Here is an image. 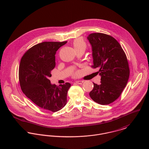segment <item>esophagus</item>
<instances>
[{
	"label": "esophagus",
	"mask_w": 149,
	"mask_h": 149,
	"mask_svg": "<svg viewBox=\"0 0 149 149\" xmlns=\"http://www.w3.org/2000/svg\"><path fill=\"white\" fill-rule=\"evenodd\" d=\"M83 82H84L83 81H76V84H79V85L82 84Z\"/></svg>",
	"instance_id": "34e87169"
}]
</instances>
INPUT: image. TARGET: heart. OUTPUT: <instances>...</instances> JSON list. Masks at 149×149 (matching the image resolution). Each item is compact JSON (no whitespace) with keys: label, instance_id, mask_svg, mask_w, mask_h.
Here are the masks:
<instances>
[{"label":"heart","instance_id":"obj_1","mask_svg":"<svg viewBox=\"0 0 149 149\" xmlns=\"http://www.w3.org/2000/svg\"><path fill=\"white\" fill-rule=\"evenodd\" d=\"M73 46L75 50L81 48L85 49L86 48V43L82 38H78L73 41Z\"/></svg>","mask_w":149,"mask_h":149}]
</instances>
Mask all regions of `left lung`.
Masks as SVG:
<instances>
[{
  "label": "left lung",
  "mask_w": 149,
  "mask_h": 149,
  "mask_svg": "<svg viewBox=\"0 0 149 149\" xmlns=\"http://www.w3.org/2000/svg\"><path fill=\"white\" fill-rule=\"evenodd\" d=\"M92 47L93 68H100V85L93 82L90 97L101 105L109 104L117 100L125 87L130 76L126 55L113 37L94 33L88 37Z\"/></svg>",
  "instance_id": "obj_1"
}]
</instances>
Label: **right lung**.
Here are the masks:
<instances>
[{
    "mask_svg": "<svg viewBox=\"0 0 149 149\" xmlns=\"http://www.w3.org/2000/svg\"><path fill=\"white\" fill-rule=\"evenodd\" d=\"M43 42L29 49L22 57L19 67V81L25 95L38 107L57 112L67 104L70 83L56 86L49 79L55 67V54L67 43Z\"/></svg>",
    "mask_w": 149,
    "mask_h": 149,
    "instance_id": "right-lung-1",
    "label": "right lung"
}]
</instances>
